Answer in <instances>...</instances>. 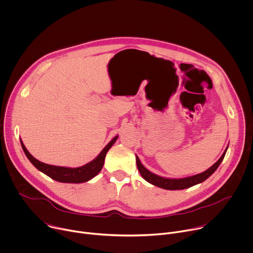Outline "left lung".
Here are the masks:
<instances>
[{
	"label": "left lung",
	"instance_id": "8db88e82",
	"mask_svg": "<svg viewBox=\"0 0 253 253\" xmlns=\"http://www.w3.org/2000/svg\"><path fill=\"white\" fill-rule=\"evenodd\" d=\"M227 148L225 149V151L223 152L221 157L217 161H216L210 168H208L207 170H205L202 173H199V174H196L193 176H189V177H185V178H166V177L156 175V174L150 172L148 169H146L142 165L138 156H136V164H137V168H138L141 176L145 179L147 182H149L157 187L167 189V190H181V189H186V188H189L191 186H194L196 184H199V183L205 181V180L209 176H211L216 171V169L218 168V166L220 165V163L222 162V160L225 156Z\"/></svg>",
	"mask_w": 253,
	"mask_h": 253
}]
</instances>
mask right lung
Segmentation results:
<instances>
[{"mask_svg": "<svg viewBox=\"0 0 253 253\" xmlns=\"http://www.w3.org/2000/svg\"><path fill=\"white\" fill-rule=\"evenodd\" d=\"M118 139V135L115 136L109 143L107 144L105 148L100 152V154L92 161L89 163L76 167V168H71V167H63V166H55V165H49L46 163H43L39 160L33 157L30 152L27 150L25 147L24 143L22 140L21 141V145L22 148L30 160V162L37 168L39 171L43 172L50 178L56 180L58 182H63V183H83L87 182L92 178H94L103 168L104 165V160L107 152L109 151V149L113 146V144L116 142Z\"/></svg>", "mask_w": 253, "mask_h": 253, "instance_id": "obj_1", "label": "right lung"}]
</instances>
